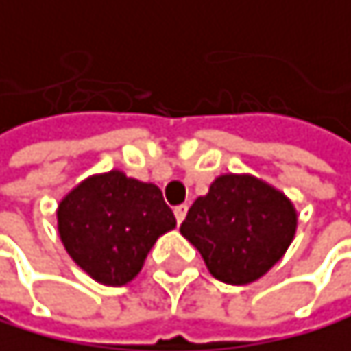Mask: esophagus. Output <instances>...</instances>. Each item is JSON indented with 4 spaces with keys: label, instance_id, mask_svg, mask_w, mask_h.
<instances>
[{
    "label": "esophagus",
    "instance_id": "1",
    "mask_svg": "<svg viewBox=\"0 0 351 351\" xmlns=\"http://www.w3.org/2000/svg\"><path fill=\"white\" fill-rule=\"evenodd\" d=\"M186 212H189V206H178L176 210H173V214H176V221L178 223H182L186 219Z\"/></svg>",
    "mask_w": 351,
    "mask_h": 351
}]
</instances>
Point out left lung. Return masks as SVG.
Segmentation results:
<instances>
[{
	"mask_svg": "<svg viewBox=\"0 0 351 351\" xmlns=\"http://www.w3.org/2000/svg\"><path fill=\"white\" fill-rule=\"evenodd\" d=\"M296 227L298 212L285 193L251 173H223L195 199L180 234L214 278L249 285L281 261Z\"/></svg>",
	"mask_w": 351,
	"mask_h": 351,
	"instance_id": "obj_1",
	"label": "left lung"
}]
</instances>
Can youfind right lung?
I'll list each match as a JSON object with an SVG mask.
<instances>
[{
	"mask_svg": "<svg viewBox=\"0 0 351 351\" xmlns=\"http://www.w3.org/2000/svg\"><path fill=\"white\" fill-rule=\"evenodd\" d=\"M176 227L156 184L111 169L81 180L58 204L66 253L94 281L122 287L137 276L156 240Z\"/></svg>",
	"mask_w": 351,
	"mask_h": 351,
	"instance_id": "add662e5",
	"label": "right lung"
}]
</instances>
